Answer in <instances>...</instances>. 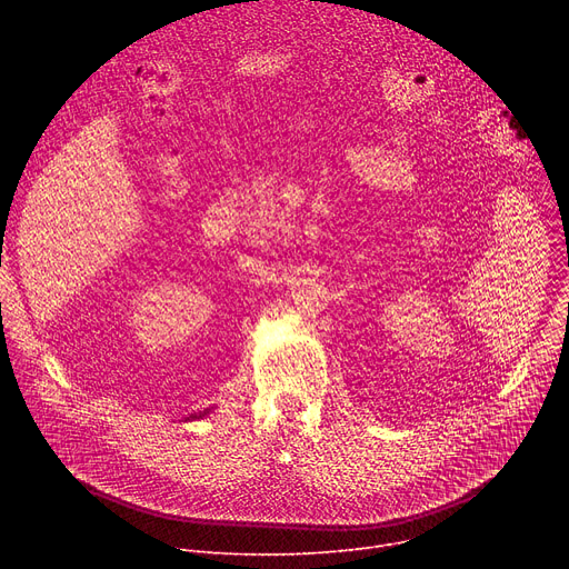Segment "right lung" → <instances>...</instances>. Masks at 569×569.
Here are the masks:
<instances>
[{
    "instance_id": "obj_1",
    "label": "right lung",
    "mask_w": 569,
    "mask_h": 569,
    "mask_svg": "<svg viewBox=\"0 0 569 569\" xmlns=\"http://www.w3.org/2000/svg\"><path fill=\"white\" fill-rule=\"evenodd\" d=\"M209 412H211V410H204V412H198V415H191V417H187V419H184V421H198V419H204V417H207V415H209Z\"/></svg>"
}]
</instances>
